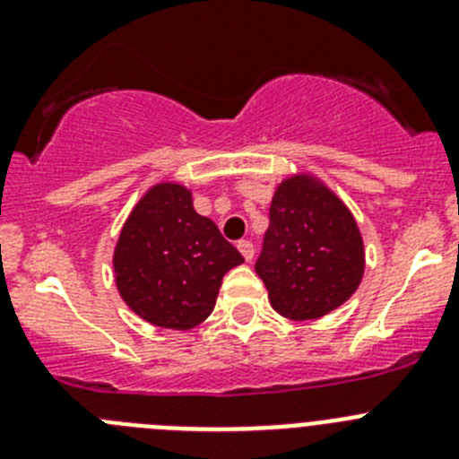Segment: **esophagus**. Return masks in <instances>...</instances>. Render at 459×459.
Instances as JSON below:
<instances>
[{
    "label": "esophagus",
    "instance_id": "obj_1",
    "mask_svg": "<svg viewBox=\"0 0 459 459\" xmlns=\"http://www.w3.org/2000/svg\"><path fill=\"white\" fill-rule=\"evenodd\" d=\"M237 248H238V253L243 255V259H246V262H250V259L255 257V246L250 241H246V238L237 243Z\"/></svg>",
    "mask_w": 459,
    "mask_h": 459
}]
</instances>
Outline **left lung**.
Instances as JSON below:
<instances>
[{
  "label": "left lung",
  "instance_id": "obj_1",
  "mask_svg": "<svg viewBox=\"0 0 459 459\" xmlns=\"http://www.w3.org/2000/svg\"><path fill=\"white\" fill-rule=\"evenodd\" d=\"M271 225L255 271L275 312L294 322L319 319L350 301L366 271L356 218L310 172L275 186Z\"/></svg>",
  "mask_w": 459,
  "mask_h": 459
}]
</instances>
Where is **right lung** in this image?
<instances>
[{
  "label": "right lung",
  "instance_id": "obj_1",
  "mask_svg": "<svg viewBox=\"0 0 459 459\" xmlns=\"http://www.w3.org/2000/svg\"><path fill=\"white\" fill-rule=\"evenodd\" d=\"M243 262L211 218L193 206L177 181H158L142 195L117 238V291L137 317L188 331L216 306L222 275Z\"/></svg>",
  "mask_w": 459,
  "mask_h": 459
}]
</instances>
